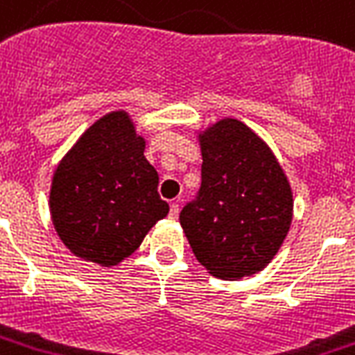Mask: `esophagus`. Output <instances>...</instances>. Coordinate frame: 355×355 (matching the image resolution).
Segmentation results:
<instances>
[{"mask_svg": "<svg viewBox=\"0 0 355 355\" xmlns=\"http://www.w3.org/2000/svg\"><path fill=\"white\" fill-rule=\"evenodd\" d=\"M178 210H180V207H178V202H171V207H169V218H171V220H177V218H178Z\"/></svg>", "mask_w": 355, "mask_h": 355, "instance_id": "esophagus-1", "label": "esophagus"}]
</instances>
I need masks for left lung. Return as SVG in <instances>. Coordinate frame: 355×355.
Segmentation results:
<instances>
[{
  "mask_svg": "<svg viewBox=\"0 0 355 355\" xmlns=\"http://www.w3.org/2000/svg\"><path fill=\"white\" fill-rule=\"evenodd\" d=\"M201 137V188L180 212L193 255L220 279L261 272L291 229L292 189L261 137L221 119Z\"/></svg>",
  "mask_w": 355,
  "mask_h": 355,
  "instance_id": "left-lung-1",
  "label": "left lung"
}]
</instances>
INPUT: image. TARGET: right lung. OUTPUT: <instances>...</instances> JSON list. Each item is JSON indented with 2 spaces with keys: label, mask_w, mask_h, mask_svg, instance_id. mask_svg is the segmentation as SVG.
I'll return each mask as SVG.
<instances>
[{
  "label": "right lung",
  "mask_w": 355,
  "mask_h": 355,
  "mask_svg": "<svg viewBox=\"0 0 355 355\" xmlns=\"http://www.w3.org/2000/svg\"><path fill=\"white\" fill-rule=\"evenodd\" d=\"M128 113L112 112L85 130L61 159L50 191L55 231L76 257L115 266L166 218L158 173Z\"/></svg>",
  "instance_id": "obj_1"
}]
</instances>
